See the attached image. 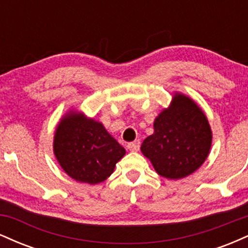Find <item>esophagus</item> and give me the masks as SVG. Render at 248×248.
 <instances>
[{"instance_id":"34e87169","label":"esophagus","mask_w":248,"mask_h":248,"mask_svg":"<svg viewBox=\"0 0 248 248\" xmlns=\"http://www.w3.org/2000/svg\"><path fill=\"white\" fill-rule=\"evenodd\" d=\"M127 148L130 152H138V150L140 149V141L135 140L133 142H129V143L127 144Z\"/></svg>"}]
</instances>
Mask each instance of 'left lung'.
Returning <instances> with one entry per match:
<instances>
[{"mask_svg":"<svg viewBox=\"0 0 248 248\" xmlns=\"http://www.w3.org/2000/svg\"><path fill=\"white\" fill-rule=\"evenodd\" d=\"M212 134L206 116L186 95L173 96L171 107L154 122L141 152L162 177L178 179L198 169L209 155Z\"/></svg>","mask_w":248,"mask_h":248,"instance_id":"left-lung-1","label":"left lung"}]
</instances>
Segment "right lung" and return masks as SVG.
<instances>
[{
  "label": "right lung",
  "instance_id": "obj_1",
  "mask_svg": "<svg viewBox=\"0 0 248 248\" xmlns=\"http://www.w3.org/2000/svg\"><path fill=\"white\" fill-rule=\"evenodd\" d=\"M53 150L64 171L81 183L98 184L109 177L126 154L100 122L82 114L65 116L56 130Z\"/></svg>",
  "mask_w": 248,
  "mask_h": 248
}]
</instances>
